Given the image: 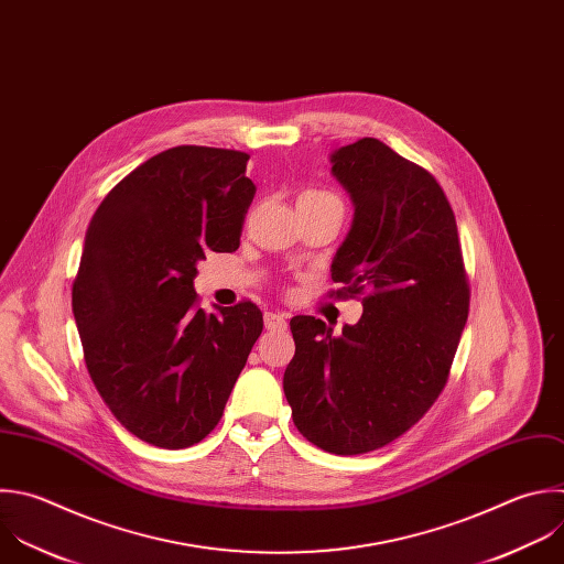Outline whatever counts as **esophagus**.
Masks as SVG:
<instances>
[{
  "instance_id": "1",
  "label": "esophagus",
  "mask_w": 564,
  "mask_h": 564,
  "mask_svg": "<svg viewBox=\"0 0 564 564\" xmlns=\"http://www.w3.org/2000/svg\"><path fill=\"white\" fill-rule=\"evenodd\" d=\"M263 323H265V329H272V332H283L288 327V318L276 312H265Z\"/></svg>"
}]
</instances>
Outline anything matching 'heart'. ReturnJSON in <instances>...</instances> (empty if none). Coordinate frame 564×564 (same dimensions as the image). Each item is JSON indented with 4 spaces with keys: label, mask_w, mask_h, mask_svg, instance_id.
<instances>
[{
    "label": "heart",
    "mask_w": 564,
    "mask_h": 564,
    "mask_svg": "<svg viewBox=\"0 0 564 564\" xmlns=\"http://www.w3.org/2000/svg\"><path fill=\"white\" fill-rule=\"evenodd\" d=\"M299 202H307V204H329V202H338L336 195L327 193V191H305L301 193ZM340 204V202H338Z\"/></svg>",
    "instance_id": "heart-1"
}]
</instances>
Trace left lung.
Instances as JSON below:
<instances>
[{
	"mask_svg": "<svg viewBox=\"0 0 564 564\" xmlns=\"http://www.w3.org/2000/svg\"><path fill=\"white\" fill-rule=\"evenodd\" d=\"M354 221L332 261L336 296L362 294V316L338 336L294 316L283 392L316 447L367 454L403 436L443 392L469 314L454 210L438 181L379 139L332 154Z\"/></svg>",
	"mask_w": 564,
	"mask_h": 564,
	"instance_id": "1",
	"label": "left lung"
}]
</instances>
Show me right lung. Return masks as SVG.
Wrapping results in <instances>:
<instances>
[{
	"mask_svg": "<svg viewBox=\"0 0 564 564\" xmlns=\"http://www.w3.org/2000/svg\"><path fill=\"white\" fill-rule=\"evenodd\" d=\"M250 154L176 145L106 195L86 232L73 314L90 379L137 438L183 449L221 421L261 310L241 301L208 314L195 292L208 252H235L257 185Z\"/></svg>",
	"mask_w": 564,
	"mask_h": 564,
	"instance_id": "right-lung-1",
	"label": "right lung"
}]
</instances>
